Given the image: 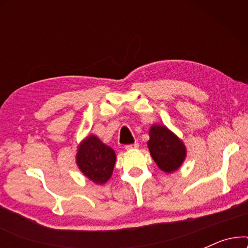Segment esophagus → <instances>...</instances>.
Here are the masks:
<instances>
[{
    "label": "esophagus",
    "mask_w": 248,
    "mask_h": 248,
    "mask_svg": "<svg viewBox=\"0 0 248 248\" xmlns=\"http://www.w3.org/2000/svg\"><path fill=\"white\" fill-rule=\"evenodd\" d=\"M137 148H139L138 142H135V143H133V144L125 145V149H126V150H132V149H137Z\"/></svg>",
    "instance_id": "34e87169"
}]
</instances>
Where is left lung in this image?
Instances as JSON below:
<instances>
[{"mask_svg":"<svg viewBox=\"0 0 248 248\" xmlns=\"http://www.w3.org/2000/svg\"><path fill=\"white\" fill-rule=\"evenodd\" d=\"M149 135V150L158 167L166 172L177 170L186 155L183 142L167 127L161 125H154L150 128Z\"/></svg>","mask_w":248,"mask_h":248,"instance_id":"1","label":"left lung"}]
</instances>
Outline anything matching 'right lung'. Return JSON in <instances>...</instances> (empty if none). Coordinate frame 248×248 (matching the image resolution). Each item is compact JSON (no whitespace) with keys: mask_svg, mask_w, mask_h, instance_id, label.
<instances>
[{"mask_svg":"<svg viewBox=\"0 0 248 248\" xmlns=\"http://www.w3.org/2000/svg\"><path fill=\"white\" fill-rule=\"evenodd\" d=\"M116 155L108 145L94 135L88 137L80 144L77 154V164L80 170L96 184H104L110 178Z\"/></svg>","mask_w":248,"mask_h":248,"instance_id":"obj_1","label":"right lung"}]
</instances>
